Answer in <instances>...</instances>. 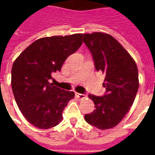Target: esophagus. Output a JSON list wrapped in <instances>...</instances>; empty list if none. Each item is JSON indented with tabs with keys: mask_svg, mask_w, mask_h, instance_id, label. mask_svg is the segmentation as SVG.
<instances>
[{
	"mask_svg": "<svg viewBox=\"0 0 155 155\" xmlns=\"http://www.w3.org/2000/svg\"><path fill=\"white\" fill-rule=\"evenodd\" d=\"M75 96H76L78 99H81V100H82V99H84V98L86 97L84 94H80V93H75Z\"/></svg>",
	"mask_w": 155,
	"mask_h": 155,
	"instance_id": "34e87169",
	"label": "esophagus"
}]
</instances>
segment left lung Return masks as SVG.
Wrapping results in <instances>:
<instances>
[{"label": "left lung", "instance_id": "1", "mask_svg": "<svg viewBox=\"0 0 155 155\" xmlns=\"http://www.w3.org/2000/svg\"><path fill=\"white\" fill-rule=\"evenodd\" d=\"M83 41L91 51L97 71L105 74L103 96L89 94L94 110L84 115L88 124L100 130L116 126L132 106L139 89L136 63L121 45L109 34H84Z\"/></svg>", "mask_w": 155, "mask_h": 155}]
</instances>
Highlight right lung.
I'll return each mask as SVG.
<instances>
[{"label": "right lung", "mask_w": 155, "mask_h": 155, "mask_svg": "<svg viewBox=\"0 0 155 155\" xmlns=\"http://www.w3.org/2000/svg\"><path fill=\"white\" fill-rule=\"evenodd\" d=\"M82 34L54 35L34 41L14 61L12 88L15 102L26 120L39 129L60 124L62 113L74 93L54 86L53 72L82 45Z\"/></svg>", "instance_id": "right-lung-1"}]
</instances>
